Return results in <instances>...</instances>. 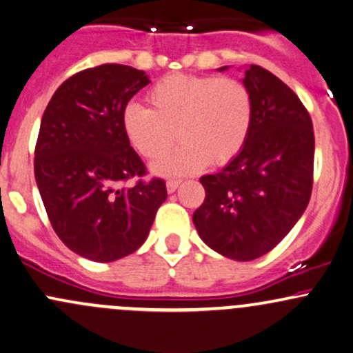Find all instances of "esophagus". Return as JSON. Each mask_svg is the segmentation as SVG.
<instances>
[{
    "label": "esophagus",
    "instance_id": "esophagus-1",
    "mask_svg": "<svg viewBox=\"0 0 353 353\" xmlns=\"http://www.w3.org/2000/svg\"><path fill=\"white\" fill-rule=\"evenodd\" d=\"M179 184H181V181L169 179L168 182H165V189H168V192H169V194H172V192H176V189L179 188Z\"/></svg>",
    "mask_w": 353,
    "mask_h": 353
}]
</instances>
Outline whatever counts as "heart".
<instances>
[{
  "label": "heart",
  "instance_id": "b5f03b06",
  "mask_svg": "<svg viewBox=\"0 0 353 353\" xmlns=\"http://www.w3.org/2000/svg\"><path fill=\"white\" fill-rule=\"evenodd\" d=\"M149 108L128 104L121 124L125 139L148 159L182 148L151 165L156 176H188L209 163L228 164L244 149L254 104L242 81L214 76L171 74L149 89Z\"/></svg>",
  "mask_w": 353,
  "mask_h": 353
}]
</instances>
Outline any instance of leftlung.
I'll use <instances>...</instances> for the list:
<instances>
[{
	"label": "left lung",
	"mask_w": 353,
	"mask_h": 353,
	"mask_svg": "<svg viewBox=\"0 0 353 353\" xmlns=\"http://www.w3.org/2000/svg\"><path fill=\"white\" fill-rule=\"evenodd\" d=\"M242 83L254 104L249 137L225 168L201 177L205 199L192 222L205 245L247 262L270 252L307 209L315 139L309 112L277 76L250 64Z\"/></svg>",
	"instance_id": "obj_1"
}]
</instances>
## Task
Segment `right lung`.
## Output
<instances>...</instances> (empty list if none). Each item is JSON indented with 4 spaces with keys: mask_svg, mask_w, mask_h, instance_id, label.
Returning a JSON list of instances; mask_svg holds the SVG:
<instances>
[{
    "mask_svg": "<svg viewBox=\"0 0 353 353\" xmlns=\"http://www.w3.org/2000/svg\"><path fill=\"white\" fill-rule=\"evenodd\" d=\"M149 83L144 71L124 64L91 68L64 81L43 114L34 177L44 209L64 245L92 262L139 249L168 199L161 179L121 185L145 174L121 117Z\"/></svg>",
    "mask_w": 353,
    "mask_h": 353,
    "instance_id": "1",
    "label": "right lung"
}]
</instances>
